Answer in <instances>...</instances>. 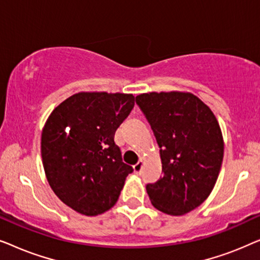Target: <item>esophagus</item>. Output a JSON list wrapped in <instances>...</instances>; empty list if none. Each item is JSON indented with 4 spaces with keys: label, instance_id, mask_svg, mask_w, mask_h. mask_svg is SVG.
Here are the masks:
<instances>
[{
    "label": "esophagus",
    "instance_id": "34e87169",
    "mask_svg": "<svg viewBox=\"0 0 260 260\" xmlns=\"http://www.w3.org/2000/svg\"><path fill=\"white\" fill-rule=\"evenodd\" d=\"M142 168H143V159H140V161H138L136 165L134 166V172L137 173V174L141 173Z\"/></svg>",
    "mask_w": 260,
    "mask_h": 260
}]
</instances>
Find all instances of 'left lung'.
Wrapping results in <instances>:
<instances>
[{
  "label": "left lung",
  "instance_id": "8db88e82",
  "mask_svg": "<svg viewBox=\"0 0 260 260\" xmlns=\"http://www.w3.org/2000/svg\"><path fill=\"white\" fill-rule=\"evenodd\" d=\"M159 147L163 176L147 184L152 206L183 215L212 193L223 157L221 129L212 110L189 92H149L136 97Z\"/></svg>",
  "mask_w": 260,
  "mask_h": 260
}]
</instances>
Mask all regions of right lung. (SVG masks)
I'll list each match as a JSON object with an SVG mask.
<instances>
[{"label":"right lung","instance_id":"add662e5","mask_svg":"<svg viewBox=\"0 0 260 260\" xmlns=\"http://www.w3.org/2000/svg\"><path fill=\"white\" fill-rule=\"evenodd\" d=\"M127 93L79 92L53 110L41 134V157L56 197L80 214L112 208L133 167L122 161L115 133L129 116Z\"/></svg>","mask_w":260,"mask_h":260}]
</instances>
